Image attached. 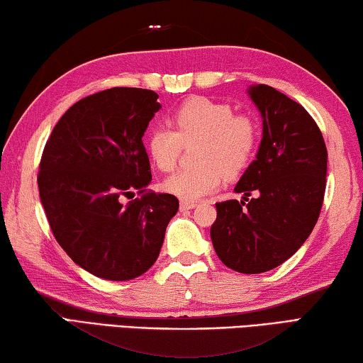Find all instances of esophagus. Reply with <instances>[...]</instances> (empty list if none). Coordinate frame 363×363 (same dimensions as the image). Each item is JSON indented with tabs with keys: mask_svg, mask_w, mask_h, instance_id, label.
Wrapping results in <instances>:
<instances>
[{
	"mask_svg": "<svg viewBox=\"0 0 363 363\" xmlns=\"http://www.w3.org/2000/svg\"><path fill=\"white\" fill-rule=\"evenodd\" d=\"M198 207L196 202H189V201H180V211H191V208Z\"/></svg>",
	"mask_w": 363,
	"mask_h": 363,
	"instance_id": "obj_1",
	"label": "esophagus"
}]
</instances>
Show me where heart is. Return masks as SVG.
Wrapping results in <instances>:
<instances>
[{
    "instance_id": "obj_1",
    "label": "heart",
    "mask_w": 363,
    "mask_h": 363,
    "mask_svg": "<svg viewBox=\"0 0 363 363\" xmlns=\"http://www.w3.org/2000/svg\"><path fill=\"white\" fill-rule=\"evenodd\" d=\"M174 129L156 127L146 135L151 161L162 172L175 169L183 145L199 142L196 159L201 165L170 175L165 191L183 201H198L238 175L250 162L258 145V125L247 114H234L231 105L207 97L183 104L172 116Z\"/></svg>"
}]
</instances>
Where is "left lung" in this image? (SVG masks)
I'll use <instances>...</instances> for the list:
<instances>
[{"label": "left lung", "mask_w": 363, "mask_h": 363, "mask_svg": "<svg viewBox=\"0 0 363 363\" xmlns=\"http://www.w3.org/2000/svg\"><path fill=\"white\" fill-rule=\"evenodd\" d=\"M247 94L263 119L262 142L234 188L242 201L215 204L211 238L228 268L258 274L287 262L314 230L325 194L327 146L295 100L266 84ZM252 192L257 198L250 201Z\"/></svg>", "instance_id": "obj_1"}]
</instances>
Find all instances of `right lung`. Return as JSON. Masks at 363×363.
Segmentation results:
<instances>
[{"label":"right lung","instance_id":"obj_1","mask_svg":"<svg viewBox=\"0 0 363 363\" xmlns=\"http://www.w3.org/2000/svg\"><path fill=\"white\" fill-rule=\"evenodd\" d=\"M159 95L113 87L68 108L44 146L38 175L50 230L67 255L106 281H130L159 257L174 194L146 191L150 159L142 138ZM143 194L127 205L123 199Z\"/></svg>","mask_w":363,"mask_h":363}]
</instances>
